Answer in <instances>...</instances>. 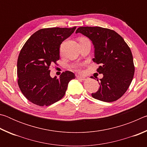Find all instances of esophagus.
I'll return each instance as SVG.
<instances>
[{
    "mask_svg": "<svg viewBox=\"0 0 147 147\" xmlns=\"http://www.w3.org/2000/svg\"><path fill=\"white\" fill-rule=\"evenodd\" d=\"M77 78H80V79H82V80H85L87 79V77L86 76H80V75H78L77 76Z\"/></svg>",
    "mask_w": 147,
    "mask_h": 147,
    "instance_id": "obj_1",
    "label": "esophagus"
}]
</instances>
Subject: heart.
Segmentation results:
<instances>
[{
    "label": "heart",
    "mask_w": 147,
    "mask_h": 147,
    "mask_svg": "<svg viewBox=\"0 0 147 147\" xmlns=\"http://www.w3.org/2000/svg\"><path fill=\"white\" fill-rule=\"evenodd\" d=\"M81 39H82V38H81ZM82 67V65L81 64H76L73 66V67L77 71H81Z\"/></svg>",
    "instance_id": "obj_1"
}]
</instances>
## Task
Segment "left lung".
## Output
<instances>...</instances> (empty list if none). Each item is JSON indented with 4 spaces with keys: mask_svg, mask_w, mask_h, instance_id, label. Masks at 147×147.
Returning a JSON list of instances; mask_svg holds the SVG:
<instances>
[{
    "mask_svg": "<svg viewBox=\"0 0 147 147\" xmlns=\"http://www.w3.org/2000/svg\"><path fill=\"white\" fill-rule=\"evenodd\" d=\"M77 33L82 34L92 41L94 48L93 61L100 65L96 71L103 74L100 88L91 94L92 96L107 102L118 100L127 91L135 72L130 47L113 30L82 26L76 30Z\"/></svg>",
    "mask_w": 147,
    "mask_h": 147,
    "instance_id": "obj_1",
    "label": "left lung"
}]
</instances>
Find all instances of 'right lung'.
Here are the masks:
<instances>
[{
    "label": "right lung",
    "mask_w": 147,
    "mask_h": 147,
    "mask_svg": "<svg viewBox=\"0 0 147 147\" xmlns=\"http://www.w3.org/2000/svg\"><path fill=\"white\" fill-rule=\"evenodd\" d=\"M73 28L40 29L30 37L17 59V83L23 95L36 105L48 106L63 97L75 75L63 72L57 78L50 76V67L59 59V47L75 30Z\"/></svg>",
    "instance_id": "add662e5"
}]
</instances>
